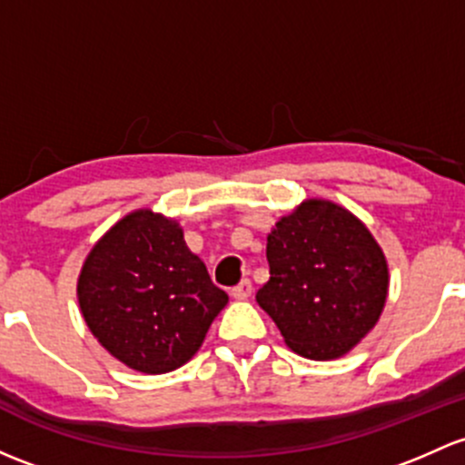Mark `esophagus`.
<instances>
[{"mask_svg": "<svg viewBox=\"0 0 465 465\" xmlns=\"http://www.w3.org/2000/svg\"><path fill=\"white\" fill-rule=\"evenodd\" d=\"M232 296L236 298V301H245V298L252 296V281L245 278V281L238 282L236 287H232Z\"/></svg>", "mask_w": 465, "mask_h": 465, "instance_id": "34e87169", "label": "esophagus"}]
</instances>
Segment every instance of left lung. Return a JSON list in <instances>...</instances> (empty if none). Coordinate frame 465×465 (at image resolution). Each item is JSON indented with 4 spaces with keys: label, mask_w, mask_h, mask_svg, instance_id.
<instances>
[{
    "label": "left lung",
    "mask_w": 465,
    "mask_h": 465,
    "mask_svg": "<svg viewBox=\"0 0 465 465\" xmlns=\"http://www.w3.org/2000/svg\"><path fill=\"white\" fill-rule=\"evenodd\" d=\"M270 281L256 301L287 348L312 361L348 354L381 319L390 287L385 253L341 204L307 198L267 236Z\"/></svg>",
    "instance_id": "left-lung-1"
}]
</instances>
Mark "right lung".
<instances>
[{
  "label": "right lung",
  "instance_id": "right-lung-1",
  "mask_svg": "<svg viewBox=\"0 0 465 465\" xmlns=\"http://www.w3.org/2000/svg\"><path fill=\"white\" fill-rule=\"evenodd\" d=\"M227 301L187 247L178 220L153 209L117 220L77 278L91 334L120 363L144 374L187 363Z\"/></svg>",
  "mask_w": 465,
  "mask_h": 465
}]
</instances>
